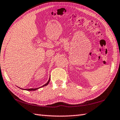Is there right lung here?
Instances as JSON below:
<instances>
[{
	"instance_id": "add662e5",
	"label": "right lung",
	"mask_w": 120,
	"mask_h": 120,
	"mask_svg": "<svg viewBox=\"0 0 120 120\" xmlns=\"http://www.w3.org/2000/svg\"><path fill=\"white\" fill-rule=\"evenodd\" d=\"M50 78H49V81H48V82H47V83L46 84H45V85H44L43 86H41V87H44V86H47V85L49 84V82H50ZM41 87H39V88H31V89H24V90H28V91H34V90H37V89H39V88H40ZM20 89H22V88H20Z\"/></svg>"
}]
</instances>
